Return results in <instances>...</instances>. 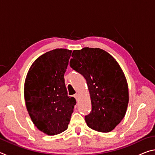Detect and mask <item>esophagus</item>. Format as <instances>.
<instances>
[{"instance_id":"obj_1","label":"esophagus","mask_w":155,"mask_h":155,"mask_svg":"<svg viewBox=\"0 0 155 155\" xmlns=\"http://www.w3.org/2000/svg\"><path fill=\"white\" fill-rule=\"evenodd\" d=\"M74 97L75 98V99L77 100V101H78V95L77 94H74Z\"/></svg>"}]
</instances>
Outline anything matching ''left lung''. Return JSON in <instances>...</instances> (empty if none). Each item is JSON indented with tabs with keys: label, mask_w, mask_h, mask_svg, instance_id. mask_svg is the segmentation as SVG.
<instances>
[{
	"label": "left lung",
	"mask_w": 155,
	"mask_h": 155,
	"mask_svg": "<svg viewBox=\"0 0 155 155\" xmlns=\"http://www.w3.org/2000/svg\"><path fill=\"white\" fill-rule=\"evenodd\" d=\"M70 65L87 81L91 102L85 115L90 128L107 133L124 118L128 103V88L124 72L114 57L101 48H83L72 52Z\"/></svg>",
	"instance_id": "8db88e82"
}]
</instances>
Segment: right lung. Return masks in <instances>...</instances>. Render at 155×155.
Listing matches in <instances>:
<instances>
[{"mask_svg":"<svg viewBox=\"0 0 155 155\" xmlns=\"http://www.w3.org/2000/svg\"><path fill=\"white\" fill-rule=\"evenodd\" d=\"M72 51L54 49L38 57L31 65L25 83L27 111L35 127L54 135L68 127L77 103L68 96L64 74Z\"/></svg>","mask_w":155,"mask_h":155,"instance_id":"obj_1","label":"right lung"}]
</instances>
